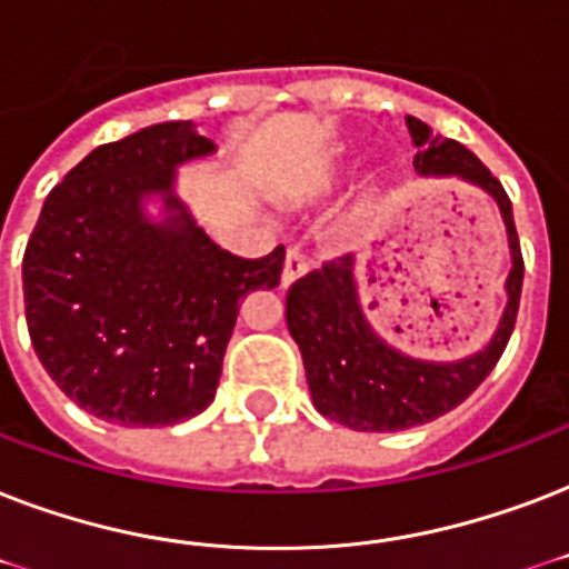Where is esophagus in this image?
<instances>
[{
	"instance_id": "1",
	"label": "esophagus",
	"mask_w": 569,
	"mask_h": 569,
	"mask_svg": "<svg viewBox=\"0 0 569 569\" xmlns=\"http://www.w3.org/2000/svg\"><path fill=\"white\" fill-rule=\"evenodd\" d=\"M307 259H303V253H298V250H289L286 253V262H283V274H280V283H283V289H289V286L298 280V277L307 274Z\"/></svg>"
}]
</instances>
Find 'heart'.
I'll use <instances>...</instances> for the list:
<instances>
[{"label": "heart", "instance_id": "heart-1", "mask_svg": "<svg viewBox=\"0 0 569 569\" xmlns=\"http://www.w3.org/2000/svg\"><path fill=\"white\" fill-rule=\"evenodd\" d=\"M351 177V162L348 159H328L321 162L319 168H312L307 173V180H301L292 191H286L289 200H316V197H328L333 191H339L346 186V180Z\"/></svg>", "mask_w": 569, "mask_h": 569}]
</instances>
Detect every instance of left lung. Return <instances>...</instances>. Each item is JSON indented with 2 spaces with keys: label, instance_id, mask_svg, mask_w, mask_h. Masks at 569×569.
Returning a JSON list of instances; mask_svg holds the SVG:
<instances>
[{
  "label": "left lung",
  "instance_id": "8db88e82",
  "mask_svg": "<svg viewBox=\"0 0 569 569\" xmlns=\"http://www.w3.org/2000/svg\"><path fill=\"white\" fill-rule=\"evenodd\" d=\"M416 153V173L425 180L467 182L493 197L505 223L511 268L505 277V310L493 337L476 355L460 360H425L405 355L380 337L360 301L357 259L342 257L301 277L286 295V325L301 348L312 405L333 422L366 433H392L433 422L467 401L499 363L511 339L522 292V253L513 227L511 200L502 182L476 153L451 138L431 136L422 120L407 118Z\"/></svg>",
  "mask_w": 569,
  "mask_h": 569
}]
</instances>
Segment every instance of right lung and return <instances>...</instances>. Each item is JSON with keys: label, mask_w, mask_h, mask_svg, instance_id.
I'll list each match as a JSON object with an SVG mask.
<instances>
[{"label": "right lung", "mask_w": 569, "mask_h": 569, "mask_svg": "<svg viewBox=\"0 0 569 569\" xmlns=\"http://www.w3.org/2000/svg\"><path fill=\"white\" fill-rule=\"evenodd\" d=\"M218 147L168 120L88 153L49 191L22 257L31 346L102 422L162 428L212 405L241 298L274 289L283 248L239 259L177 191Z\"/></svg>", "instance_id": "right-lung-1"}]
</instances>
